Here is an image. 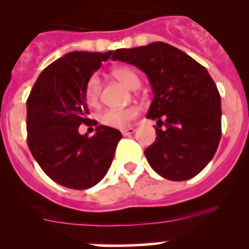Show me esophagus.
I'll return each mask as SVG.
<instances>
[{
    "instance_id": "esophagus-1",
    "label": "esophagus",
    "mask_w": 249,
    "mask_h": 249,
    "mask_svg": "<svg viewBox=\"0 0 249 249\" xmlns=\"http://www.w3.org/2000/svg\"><path fill=\"white\" fill-rule=\"evenodd\" d=\"M134 132H135L134 127H127V129L122 130V134L124 135V136H130V135H132Z\"/></svg>"
}]
</instances>
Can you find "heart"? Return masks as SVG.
Listing matches in <instances>:
<instances>
[{
	"label": "heart",
	"instance_id": "obj_1",
	"mask_svg": "<svg viewBox=\"0 0 249 249\" xmlns=\"http://www.w3.org/2000/svg\"><path fill=\"white\" fill-rule=\"evenodd\" d=\"M112 74L129 89H137L141 85L139 73L129 66L114 67ZM84 97L88 105L92 107L99 106L100 97H101V82L96 76H91L88 79L84 88ZM137 115H139V109L132 106L125 108H108L100 114L99 120L105 126L124 129Z\"/></svg>",
	"mask_w": 249,
	"mask_h": 249
}]
</instances>
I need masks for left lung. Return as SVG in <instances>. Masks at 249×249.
Returning a JSON list of instances; mask_svg holds the SVG:
<instances>
[{"label": "left lung", "instance_id": "8db88e82", "mask_svg": "<svg viewBox=\"0 0 249 249\" xmlns=\"http://www.w3.org/2000/svg\"><path fill=\"white\" fill-rule=\"evenodd\" d=\"M110 59L136 66L152 85L147 118L157 120V139L144 150L152 169L170 180L201 172L222 136L220 95L207 70L164 42L117 49Z\"/></svg>", "mask_w": 249, "mask_h": 249}]
</instances>
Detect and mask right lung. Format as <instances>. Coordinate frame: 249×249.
I'll return each mask as SVG.
<instances>
[{"mask_svg": "<svg viewBox=\"0 0 249 249\" xmlns=\"http://www.w3.org/2000/svg\"><path fill=\"white\" fill-rule=\"evenodd\" d=\"M113 52H72L42 71L26 101L27 145L41 169L57 184L83 190L106 176L122 132L99 125L96 134L80 135L90 120L84 88Z\"/></svg>", "mask_w": 249, "mask_h": 249, "instance_id": "right-lung-1", "label": "right lung"}]
</instances>
